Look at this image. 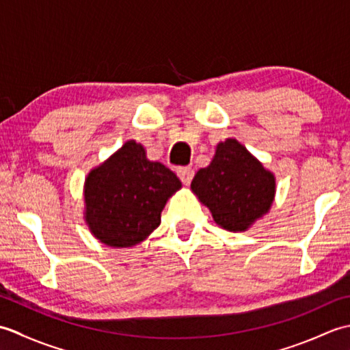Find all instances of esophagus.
<instances>
[{
	"label": "esophagus",
	"instance_id": "34e87169",
	"mask_svg": "<svg viewBox=\"0 0 350 350\" xmlns=\"http://www.w3.org/2000/svg\"><path fill=\"white\" fill-rule=\"evenodd\" d=\"M177 176H179L182 183L189 185L192 177H194V170H192L191 167H180V168H177Z\"/></svg>",
	"mask_w": 350,
	"mask_h": 350
}]
</instances>
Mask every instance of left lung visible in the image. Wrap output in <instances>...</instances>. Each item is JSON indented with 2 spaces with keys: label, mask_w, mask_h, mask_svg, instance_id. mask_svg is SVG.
I'll return each mask as SVG.
<instances>
[{
  "label": "left lung",
  "mask_w": 350,
  "mask_h": 350,
  "mask_svg": "<svg viewBox=\"0 0 350 350\" xmlns=\"http://www.w3.org/2000/svg\"><path fill=\"white\" fill-rule=\"evenodd\" d=\"M192 191L218 226L243 232L272 204L275 177L236 139L219 143L211 165L197 171Z\"/></svg>",
  "instance_id": "left-lung-1"
}]
</instances>
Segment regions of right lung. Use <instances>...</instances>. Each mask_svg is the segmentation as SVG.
<instances>
[{"mask_svg":"<svg viewBox=\"0 0 350 350\" xmlns=\"http://www.w3.org/2000/svg\"><path fill=\"white\" fill-rule=\"evenodd\" d=\"M182 187L177 176L146 158L144 147L128 141L85 180V221L109 247H132L159 226L168 197Z\"/></svg>","mask_w":350,"mask_h":350,"instance_id":"1","label":"right lung"}]
</instances>
